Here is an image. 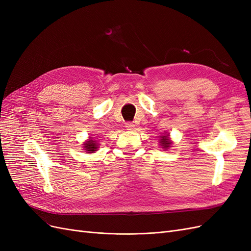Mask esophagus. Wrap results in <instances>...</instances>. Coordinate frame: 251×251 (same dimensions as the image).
<instances>
[{
  "label": "esophagus",
  "instance_id": "1",
  "mask_svg": "<svg viewBox=\"0 0 251 251\" xmlns=\"http://www.w3.org/2000/svg\"><path fill=\"white\" fill-rule=\"evenodd\" d=\"M126 128L128 131H132L135 128V125L133 123H131V121H127V123L126 124Z\"/></svg>",
  "mask_w": 251,
  "mask_h": 251
}]
</instances>
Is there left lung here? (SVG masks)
<instances>
[{"label": "left lung", "instance_id": "1", "mask_svg": "<svg viewBox=\"0 0 251 251\" xmlns=\"http://www.w3.org/2000/svg\"><path fill=\"white\" fill-rule=\"evenodd\" d=\"M160 143H161V146H162L164 149H168V148H170V146H171V141H170L168 136H162L161 140H160Z\"/></svg>", "mask_w": 251, "mask_h": 251}]
</instances>
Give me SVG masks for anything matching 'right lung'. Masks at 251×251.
<instances>
[{
	"label": "right lung",
	"mask_w": 251,
	"mask_h": 251,
	"mask_svg": "<svg viewBox=\"0 0 251 251\" xmlns=\"http://www.w3.org/2000/svg\"><path fill=\"white\" fill-rule=\"evenodd\" d=\"M83 147H85V150L88 151V153H93V151H95L97 149L96 143H94L93 140H89L87 143L83 144Z\"/></svg>",
	"instance_id": "add662e5"
}]
</instances>
